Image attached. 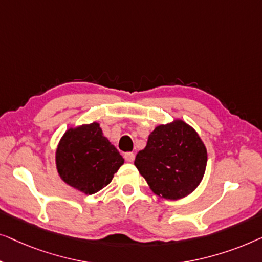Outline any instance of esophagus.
Instances as JSON below:
<instances>
[{"label":"esophagus","mask_w":262,"mask_h":262,"mask_svg":"<svg viewBox=\"0 0 262 262\" xmlns=\"http://www.w3.org/2000/svg\"><path fill=\"white\" fill-rule=\"evenodd\" d=\"M124 159H126L128 163H133V161H134V159H135V154L132 153V152H128V153L124 154Z\"/></svg>","instance_id":"obj_1"}]
</instances>
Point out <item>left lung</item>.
Wrapping results in <instances>:
<instances>
[{
    "instance_id": "8db88e82",
    "label": "left lung",
    "mask_w": 262,
    "mask_h": 262,
    "mask_svg": "<svg viewBox=\"0 0 262 262\" xmlns=\"http://www.w3.org/2000/svg\"><path fill=\"white\" fill-rule=\"evenodd\" d=\"M208 153L201 136L177 119L150 132L134 165L160 198L178 201L192 193L203 179Z\"/></svg>"
}]
</instances>
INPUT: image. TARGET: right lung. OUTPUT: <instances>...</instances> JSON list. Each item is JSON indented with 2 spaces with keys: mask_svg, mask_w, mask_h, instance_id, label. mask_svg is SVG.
Returning <instances> with one entry per match:
<instances>
[{
  "mask_svg": "<svg viewBox=\"0 0 262 262\" xmlns=\"http://www.w3.org/2000/svg\"><path fill=\"white\" fill-rule=\"evenodd\" d=\"M123 163L98 122L70 127L56 149L59 177L84 194H94L108 185Z\"/></svg>",
  "mask_w": 262,
  "mask_h": 262,
  "instance_id": "right-lung-1",
  "label": "right lung"
}]
</instances>
